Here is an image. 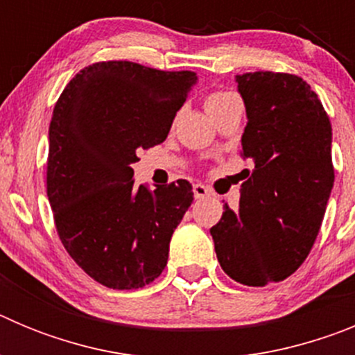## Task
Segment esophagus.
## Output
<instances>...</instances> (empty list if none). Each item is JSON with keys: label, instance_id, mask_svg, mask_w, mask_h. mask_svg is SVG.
<instances>
[{"label": "esophagus", "instance_id": "34e87169", "mask_svg": "<svg viewBox=\"0 0 355 355\" xmlns=\"http://www.w3.org/2000/svg\"><path fill=\"white\" fill-rule=\"evenodd\" d=\"M193 196H196V199H205V197L211 196V190L202 183H196L193 184Z\"/></svg>", "mask_w": 355, "mask_h": 355}]
</instances>
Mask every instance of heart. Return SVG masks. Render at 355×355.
<instances>
[{
    "instance_id": "heart-1",
    "label": "heart",
    "mask_w": 355,
    "mask_h": 355,
    "mask_svg": "<svg viewBox=\"0 0 355 355\" xmlns=\"http://www.w3.org/2000/svg\"><path fill=\"white\" fill-rule=\"evenodd\" d=\"M231 97H234V96H233V94H229V92H215V94H211V96H209L208 99H206V110H211L213 106L222 105V103L229 101Z\"/></svg>"
}]
</instances>
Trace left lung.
Segmentation results:
<instances>
[{
	"mask_svg": "<svg viewBox=\"0 0 355 355\" xmlns=\"http://www.w3.org/2000/svg\"><path fill=\"white\" fill-rule=\"evenodd\" d=\"M247 112L240 208L227 205L209 229L222 270L236 283L265 286L293 274L307 258L334 184L332 128L318 96L284 72L236 76Z\"/></svg>",
	"mask_w": 355,
	"mask_h": 355,
	"instance_id": "obj_1",
	"label": "left lung"
}]
</instances>
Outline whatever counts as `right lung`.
<instances>
[{
	"instance_id": "right-lung-1",
	"label": "right lung",
	"mask_w": 355,
	"mask_h": 355,
	"mask_svg": "<svg viewBox=\"0 0 355 355\" xmlns=\"http://www.w3.org/2000/svg\"><path fill=\"white\" fill-rule=\"evenodd\" d=\"M197 83L192 71L99 62L69 81L49 124L48 197L65 250L94 281L114 290L153 283L174 229L193 200L187 180L135 187L140 149L167 139Z\"/></svg>"
}]
</instances>
